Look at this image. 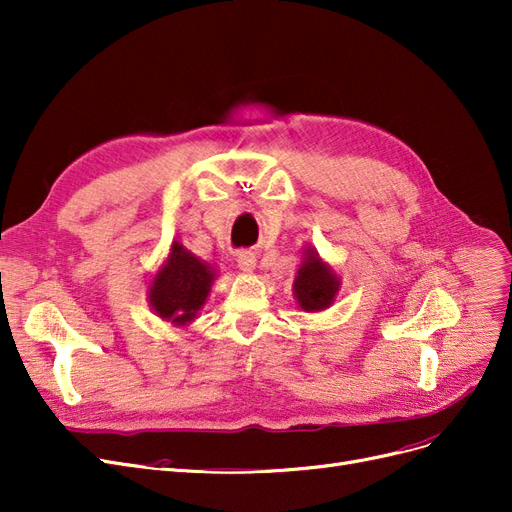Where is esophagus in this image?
<instances>
[{"label":"esophagus","mask_w":512,"mask_h":512,"mask_svg":"<svg viewBox=\"0 0 512 512\" xmlns=\"http://www.w3.org/2000/svg\"><path fill=\"white\" fill-rule=\"evenodd\" d=\"M237 265H239L241 271H252V269L256 267V256H254V252H247V250L239 252V254H237Z\"/></svg>","instance_id":"esophagus-1"}]
</instances>
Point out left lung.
<instances>
[{
    "mask_svg": "<svg viewBox=\"0 0 512 512\" xmlns=\"http://www.w3.org/2000/svg\"><path fill=\"white\" fill-rule=\"evenodd\" d=\"M339 290V277L337 273L322 262L314 247L305 250V258L301 267L294 277V299H297L299 307L305 312H320V309H327Z\"/></svg>",
    "mask_w": 512,
    "mask_h": 512,
    "instance_id": "obj_1",
    "label": "left lung"
}]
</instances>
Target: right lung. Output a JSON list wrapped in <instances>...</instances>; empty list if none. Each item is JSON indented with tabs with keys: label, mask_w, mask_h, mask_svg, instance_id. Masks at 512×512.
I'll return each instance as SVG.
<instances>
[{
	"label": "right lung",
	"mask_w": 512,
	"mask_h": 512,
	"mask_svg": "<svg viewBox=\"0 0 512 512\" xmlns=\"http://www.w3.org/2000/svg\"><path fill=\"white\" fill-rule=\"evenodd\" d=\"M213 280L215 271L209 262L196 258L175 241L170 245L168 260L149 284V305L162 320L185 327L205 305Z\"/></svg>",
	"instance_id": "obj_1"
}]
</instances>
